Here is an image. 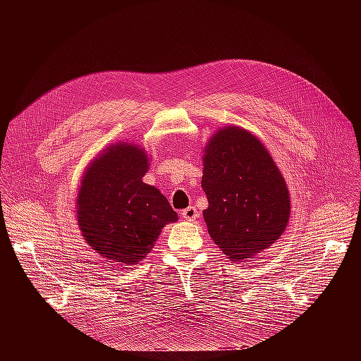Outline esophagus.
<instances>
[{
	"label": "esophagus",
	"mask_w": 361,
	"mask_h": 361,
	"mask_svg": "<svg viewBox=\"0 0 361 361\" xmlns=\"http://www.w3.org/2000/svg\"><path fill=\"white\" fill-rule=\"evenodd\" d=\"M181 216H183L185 221H195V219L199 216V211L196 209L195 206H188V207H185V209H183Z\"/></svg>",
	"instance_id": "esophagus-1"
}]
</instances>
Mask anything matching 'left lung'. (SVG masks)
<instances>
[{
    "mask_svg": "<svg viewBox=\"0 0 361 361\" xmlns=\"http://www.w3.org/2000/svg\"><path fill=\"white\" fill-rule=\"evenodd\" d=\"M202 188L207 233L231 260L274 244L290 218V195L272 157L240 127L221 128L204 149Z\"/></svg>",
    "mask_w": 361,
    "mask_h": 361,
    "instance_id": "1",
    "label": "left lung"
}]
</instances>
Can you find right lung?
I'll use <instances>...</instances> for the list:
<instances>
[{
	"mask_svg": "<svg viewBox=\"0 0 361 361\" xmlns=\"http://www.w3.org/2000/svg\"><path fill=\"white\" fill-rule=\"evenodd\" d=\"M146 152L127 143L109 146L87 168L78 196V219L93 250L130 267L154 249L177 212L154 185L145 184Z\"/></svg>",
	"mask_w": 361,
	"mask_h": 361,
	"instance_id": "obj_1",
	"label": "right lung"
}]
</instances>
